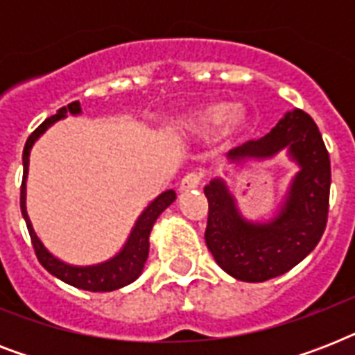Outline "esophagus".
Listing matches in <instances>:
<instances>
[{"label": "esophagus", "mask_w": 355, "mask_h": 355, "mask_svg": "<svg viewBox=\"0 0 355 355\" xmlns=\"http://www.w3.org/2000/svg\"><path fill=\"white\" fill-rule=\"evenodd\" d=\"M200 182H202V177H200L199 173H188V175L180 180L178 189H180V191H189V189L199 188Z\"/></svg>", "instance_id": "esophagus-1"}]
</instances>
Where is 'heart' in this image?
I'll list each match as a JSON object with an SVG mask.
<instances>
[{
  "label": "heart",
  "mask_w": 355,
  "mask_h": 355,
  "mask_svg": "<svg viewBox=\"0 0 355 355\" xmlns=\"http://www.w3.org/2000/svg\"><path fill=\"white\" fill-rule=\"evenodd\" d=\"M247 125V114L239 107L228 103H214L208 107L197 108L182 119V127L197 136H211L225 127L227 132H237Z\"/></svg>",
  "instance_id": "heart-1"
}]
</instances>
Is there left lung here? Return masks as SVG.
<instances>
[{"mask_svg": "<svg viewBox=\"0 0 355 355\" xmlns=\"http://www.w3.org/2000/svg\"><path fill=\"white\" fill-rule=\"evenodd\" d=\"M282 149H287L300 171L272 221L243 219L221 178H214L205 188L206 245L217 265L236 280L265 282L284 275L300 263L324 234L330 206V155L319 128L304 110L287 112L263 138L230 150L228 162L237 166L250 158L263 160Z\"/></svg>", "mask_w": 355, "mask_h": 355, "instance_id": "8db88e82", "label": "left lung"}]
</instances>
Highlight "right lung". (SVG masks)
Wrapping results in <instances>:
<instances>
[{
	"instance_id": "add662e5",
	"label": "right lung",
	"mask_w": 355,
	"mask_h": 355,
	"mask_svg": "<svg viewBox=\"0 0 355 355\" xmlns=\"http://www.w3.org/2000/svg\"><path fill=\"white\" fill-rule=\"evenodd\" d=\"M80 114L79 101L69 103L68 107H62L55 116L47 118L42 123L40 127L36 128L35 132L31 134L24 147V180H21V193H19V208H21V216L25 219L27 230H29L31 243L35 248V254L42 267L51 272L53 276H57L58 280L66 282L69 286L79 287L85 291H116L119 287H125L128 284H132L144 270V265L149 256V234L153 230V225L158 219L162 211L166 210L167 206L171 205L173 200L177 199V195L173 189H167L162 195H158L153 202L144 210V214L138 217V221L134 225L132 232L128 236L125 247L121 248V252H118L112 259H108L105 263L88 265V267H77V265H68L55 258L49 250H47L38 236L33 230V225L27 216V208H25V180H27V171H29V155L31 147L36 139L40 138L42 134L46 132L47 128L51 127L53 123L58 119L66 118V114Z\"/></svg>"
}]
</instances>
